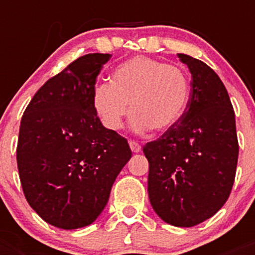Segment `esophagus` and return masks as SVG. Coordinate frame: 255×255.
Listing matches in <instances>:
<instances>
[{
  "instance_id": "34e87169",
  "label": "esophagus",
  "mask_w": 255,
  "mask_h": 255,
  "mask_svg": "<svg viewBox=\"0 0 255 255\" xmlns=\"http://www.w3.org/2000/svg\"><path fill=\"white\" fill-rule=\"evenodd\" d=\"M129 148H131L132 152H135V153H139L141 151V145L139 143H136L133 140H129Z\"/></svg>"
}]
</instances>
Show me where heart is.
<instances>
[{"mask_svg": "<svg viewBox=\"0 0 255 255\" xmlns=\"http://www.w3.org/2000/svg\"><path fill=\"white\" fill-rule=\"evenodd\" d=\"M189 91L184 70L137 55L120 63L111 82L95 85L92 106L102 123L112 131L122 128L129 108V126L136 133L167 131L185 111Z\"/></svg>", "mask_w": 255, "mask_h": 255, "instance_id": "obj_1", "label": "heart"}]
</instances>
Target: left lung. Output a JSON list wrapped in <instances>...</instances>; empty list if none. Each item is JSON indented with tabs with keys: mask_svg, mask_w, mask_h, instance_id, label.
Listing matches in <instances>:
<instances>
[{
	"mask_svg": "<svg viewBox=\"0 0 255 255\" xmlns=\"http://www.w3.org/2000/svg\"><path fill=\"white\" fill-rule=\"evenodd\" d=\"M177 57L192 74L189 100L177 123L143 152L153 210L169 225L190 228L214 216L229 197L238 140L233 106L220 77L202 61Z\"/></svg>",
	"mask_w": 255,
	"mask_h": 255,
	"instance_id": "left-lung-1",
	"label": "left lung"
}]
</instances>
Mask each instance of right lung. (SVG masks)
<instances>
[{"label": "right lung", "mask_w": 255, "mask_h": 255, "mask_svg": "<svg viewBox=\"0 0 255 255\" xmlns=\"http://www.w3.org/2000/svg\"><path fill=\"white\" fill-rule=\"evenodd\" d=\"M111 54H87L46 82L22 116L17 165L29 205L59 229L85 228L107 205L131 159L127 140L100 123L92 90Z\"/></svg>", "instance_id": "1"}]
</instances>
